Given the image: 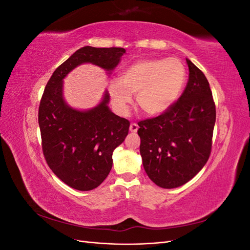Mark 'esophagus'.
<instances>
[{"label": "esophagus", "instance_id": "1", "mask_svg": "<svg viewBox=\"0 0 250 250\" xmlns=\"http://www.w3.org/2000/svg\"><path fill=\"white\" fill-rule=\"evenodd\" d=\"M139 129V125L137 123H131L130 124V127H129V130L131 132H137Z\"/></svg>", "mask_w": 250, "mask_h": 250}]
</instances>
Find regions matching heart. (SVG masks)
<instances>
[{"mask_svg":"<svg viewBox=\"0 0 250 250\" xmlns=\"http://www.w3.org/2000/svg\"><path fill=\"white\" fill-rule=\"evenodd\" d=\"M187 73L177 58L138 60L108 83V94L118 113L126 116L137 94L139 107L150 116L167 111L180 96Z\"/></svg>","mask_w":250,"mask_h":250,"instance_id":"b5f03b06","label":"heart"}]
</instances>
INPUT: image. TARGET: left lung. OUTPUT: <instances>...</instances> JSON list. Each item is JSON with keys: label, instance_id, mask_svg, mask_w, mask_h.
<instances>
[{"label": "left lung", "instance_id": "1", "mask_svg": "<svg viewBox=\"0 0 250 250\" xmlns=\"http://www.w3.org/2000/svg\"><path fill=\"white\" fill-rule=\"evenodd\" d=\"M188 80L183 95L161 116L139 122L144 169L164 188L187 184L207 164L216 106L204 74L187 58Z\"/></svg>", "mask_w": 250, "mask_h": 250}]
</instances>
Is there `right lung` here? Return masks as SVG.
Returning a JSON list of instances; mask_svg holds the SVG:
<instances>
[{
	"label": "right lung",
	"instance_id": "add662e5",
	"mask_svg": "<svg viewBox=\"0 0 250 250\" xmlns=\"http://www.w3.org/2000/svg\"><path fill=\"white\" fill-rule=\"evenodd\" d=\"M123 48L83 47L60 64L42 94L39 124L42 147L53 173L78 191L99 187L112 167V152L129 130V121L113 113L109 94L88 110L72 108L63 99V78L82 63H93L112 71L125 54Z\"/></svg>",
	"mask_w": 250,
	"mask_h": 250
}]
</instances>
